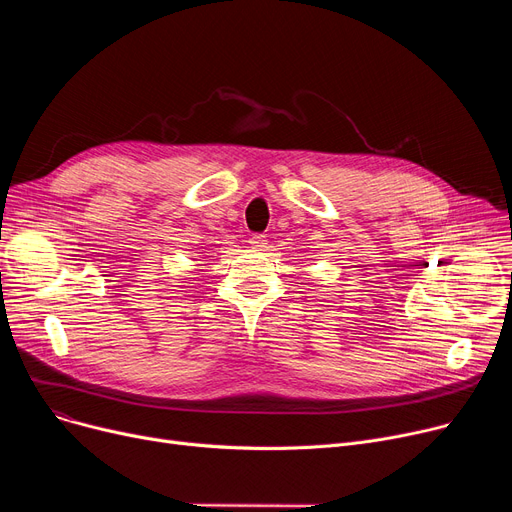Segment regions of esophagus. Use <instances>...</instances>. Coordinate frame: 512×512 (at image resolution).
<instances>
[{
    "label": "esophagus",
    "mask_w": 512,
    "mask_h": 512,
    "mask_svg": "<svg viewBox=\"0 0 512 512\" xmlns=\"http://www.w3.org/2000/svg\"><path fill=\"white\" fill-rule=\"evenodd\" d=\"M249 245H251L253 249H257V251H263V249L267 247V236H265V234H253V236L249 238Z\"/></svg>",
    "instance_id": "34e87169"
}]
</instances>
